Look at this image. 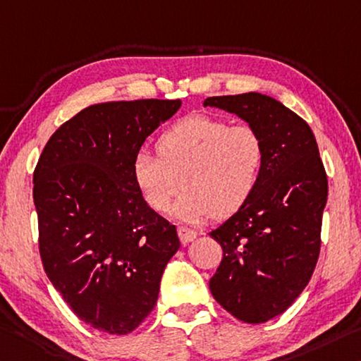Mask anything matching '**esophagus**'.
<instances>
[{"instance_id":"1","label":"esophagus","mask_w":361,"mask_h":361,"mask_svg":"<svg viewBox=\"0 0 361 361\" xmlns=\"http://www.w3.org/2000/svg\"><path fill=\"white\" fill-rule=\"evenodd\" d=\"M178 238L181 244H190L191 241H194V239L197 238V233L191 230V228H186V226H180L178 228Z\"/></svg>"}]
</instances>
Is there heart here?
I'll return each instance as SVG.
<instances>
[{
  "mask_svg": "<svg viewBox=\"0 0 361 361\" xmlns=\"http://www.w3.org/2000/svg\"><path fill=\"white\" fill-rule=\"evenodd\" d=\"M157 154L136 152L133 183L156 214H167L185 186L171 210L183 221L236 214L255 192L267 160L259 130L205 114L188 116L165 130L157 140Z\"/></svg>",
  "mask_w": 361,
  "mask_h": 361,
  "instance_id": "1",
  "label": "heart"
}]
</instances>
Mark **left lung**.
I'll use <instances>...</instances> for the list:
<instances>
[{
  "label": "left lung",
  "mask_w": 361,
  "mask_h": 361,
  "mask_svg": "<svg viewBox=\"0 0 361 361\" xmlns=\"http://www.w3.org/2000/svg\"><path fill=\"white\" fill-rule=\"evenodd\" d=\"M204 107L236 114L267 149L259 186L243 209L209 233L223 249L209 288L244 323L281 314L310 281L319 255L328 178L304 118L260 93L212 96Z\"/></svg>",
  "instance_id": "1"
}]
</instances>
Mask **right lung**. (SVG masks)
Segmentation results:
<instances>
[{
    "instance_id": "add662e5",
    "label": "right lung",
    "mask_w": 361,
    "mask_h": 361,
    "mask_svg": "<svg viewBox=\"0 0 361 361\" xmlns=\"http://www.w3.org/2000/svg\"><path fill=\"white\" fill-rule=\"evenodd\" d=\"M181 99L93 104L57 128L33 173L39 255L49 281L91 328L128 334L145 322L180 249L175 225L147 207L131 162Z\"/></svg>"
}]
</instances>
